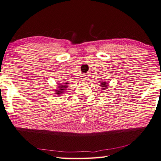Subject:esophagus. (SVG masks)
<instances>
[{
    "label": "esophagus",
    "instance_id": "obj_1",
    "mask_svg": "<svg viewBox=\"0 0 161 161\" xmlns=\"http://www.w3.org/2000/svg\"><path fill=\"white\" fill-rule=\"evenodd\" d=\"M87 80V75H83L81 76V80L82 81H86Z\"/></svg>",
    "mask_w": 161,
    "mask_h": 161
}]
</instances>
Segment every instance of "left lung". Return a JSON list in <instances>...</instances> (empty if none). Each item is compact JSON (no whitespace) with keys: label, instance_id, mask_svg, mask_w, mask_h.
<instances>
[{"label":"left lung","instance_id":"1","mask_svg":"<svg viewBox=\"0 0 161 161\" xmlns=\"http://www.w3.org/2000/svg\"><path fill=\"white\" fill-rule=\"evenodd\" d=\"M100 86H102V87H103V89L107 88V83H101Z\"/></svg>","mask_w":161,"mask_h":161}]
</instances>
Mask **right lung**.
Segmentation results:
<instances>
[{
    "label": "right lung",
    "mask_w": 161,
    "mask_h": 161,
    "mask_svg": "<svg viewBox=\"0 0 161 161\" xmlns=\"http://www.w3.org/2000/svg\"><path fill=\"white\" fill-rule=\"evenodd\" d=\"M66 84H68V83H66ZM59 87H58L59 90H55V91H57L56 94H57V95H61L62 93L64 92V91L66 90V87H67V86H64H64H60Z\"/></svg>",
    "instance_id": "add662e5"
}]
</instances>
